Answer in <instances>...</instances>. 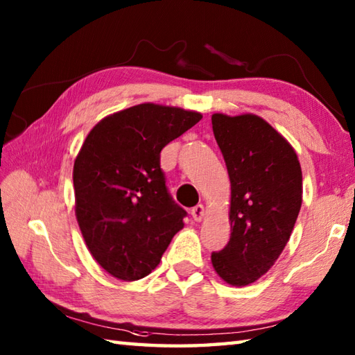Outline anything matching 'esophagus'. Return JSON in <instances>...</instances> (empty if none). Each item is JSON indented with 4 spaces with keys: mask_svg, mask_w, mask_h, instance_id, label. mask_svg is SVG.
Returning a JSON list of instances; mask_svg holds the SVG:
<instances>
[{
    "mask_svg": "<svg viewBox=\"0 0 355 355\" xmlns=\"http://www.w3.org/2000/svg\"><path fill=\"white\" fill-rule=\"evenodd\" d=\"M191 215H192V218H193V221H201L202 218H205V215H206L205 206H202V205H197L195 207H192Z\"/></svg>",
    "mask_w": 355,
    "mask_h": 355,
    "instance_id": "obj_1",
    "label": "esophagus"
}]
</instances>
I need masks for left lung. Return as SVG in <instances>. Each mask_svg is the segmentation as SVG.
Segmentation results:
<instances>
[{"mask_svg": "<svg viewBox=\"0 0 355 355\" xmlns=\"http://www.w3.org/2000/svg\"><path fill=\"white\" fill-rule=\"evenodd\" d=\"M230 178V241L212 253L224 282L244 286L277 261L302 206V169L284 135L256 114L212 116Z\"/></svg>", "mask_w": 355, "mask_h": 355, "instance_id": "8db88e82", "label": "left lung"}]
</instances>
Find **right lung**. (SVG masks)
Wrapping results in <instances>:
<instances>
[{
    "mask_svg": "<svg viewBox=\"0 0 355 355\" xmlns=\"http://www.w3.org/2000/svg\"><path fill=\"white\" fill-rule=\"evenodd\" d=\"M202 116L197 111L140 103L102 119L74 160L76 220L89 253L122 281L148 276L186 210L166 189L160 153Z\"/></svg>",
    "mask_w": 355,
    "mask_h": 355,
    "instance_id": "obj_1",
    "label": "right lung"
}]
</instances>
